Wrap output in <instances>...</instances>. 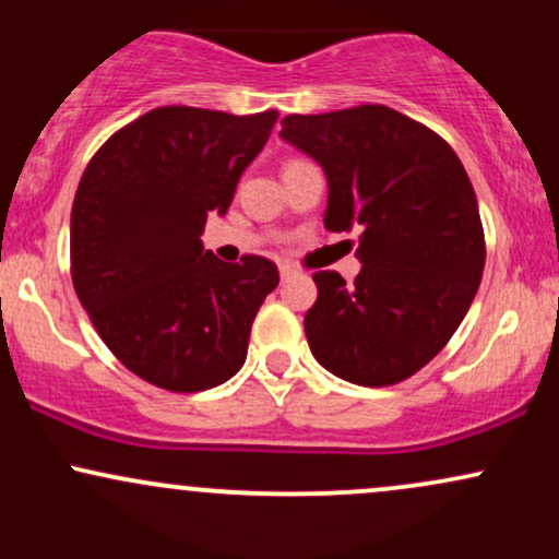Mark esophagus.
Wrapping results in <instances>:
<instances>
[{"label": "esophagus", "mask_w": 559, "mask_h": 559, "mask_svg": "<svg viewBox=\"0 0 559 559\" xmlns=\"http://www.w3.org/2000/svg\"><path fill=\"white\" fill-rule=\"evenodd\" d=\"M278 273H281V281H288L294 275V267L292 265H281Z\"/></svg>", "instance_id": "esophagus-1"}]
</instances>
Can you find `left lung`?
<instances>
[{
	"label": "left lung",
	"mask_w": 559,
	"mask_h": 559,
	"mask_svg": "<svg viewBox=\"0 0 559 559\" xmlns=\"http://www.w3.org/2000/svg\"><path fill=\"white\" fill-rule=\"evenodd\" d=\"M281 139L329 178L325 228H362L355 284L312 275L305 333L316 360L357 386H391L444 349L486 262L471 178L439 133L383 105L288 115Z\"/></svg>",
	"instance_id": "left-lung-1"
}]
</instances>
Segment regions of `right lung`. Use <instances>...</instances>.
<instances>
[{"instance_id":"obj_1","label":"right lung","mask_w":559,"mask_h":559,"mask_svg":"<svg viewBox=\"0 0 559 559\" xmlns=\"http://www.w3.org/2000/svg\"><path fill=\"white\" fill-rule=\"evenodd\" d=\"M278 112L157 107L120 128L83 170L70 213V273L102 342L131 373L191 394L226 383L278 267L202 247Z\"/></svg>"}]
</instances>
